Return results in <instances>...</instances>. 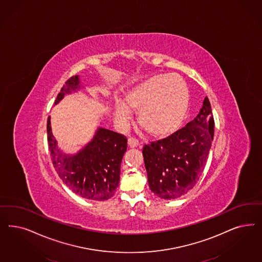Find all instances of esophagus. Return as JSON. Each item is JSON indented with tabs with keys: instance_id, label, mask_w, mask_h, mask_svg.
Returning a JSON list of instances; mask_svg holds the SVG:
<instances>
[{
	"instance_id": "1",
	"label": "esophagus",
	"mask_w": 262,
	"mask_h": 262,
	"mask_svg": "<svg viewBox=\"0 0 262 262\" xmlns=\"http://www.w3.org/2000/svg\"><path fill=\"white\" fill-rule=\"evenodd\" d=\"M139 141L135 139V138H129L128 139V145L130 146V147H132V148H134V147H137V146H139Z\"/></svg>"
}]
</instances>
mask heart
Segmentation results:
<instances>
[{
  "label": "heart",
  "instance_id": "b5f03b06",
  "mask_svg": "<svg viewBox=\"0 0 262 262\" xmlns=\"http://www.w3.org/2000/svg\"><path fill=\"white\" fill-rule=\"evenodd\" d=\"M189 92L182 78L176 74L156 75L127 90L114 106V117L125 124L130 112L137 111L140 126L154 137L173 134L185 118Z\"/></svg>",
  "mask_w": 262,
  "mask_h": 262
}]
</instances>
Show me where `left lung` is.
<instances>
[{
    "mask_svg": "<svg viewBox=\"0 0 262 262\" xmlns=\"http://www.w3.org/2000/svg\"><path fill=\"white\" fill-rule=\"evenodd\" d=\"M214 137L207 96L198 116L185 127L143 148L148 185L164 200H174L194 188L205 167Z\"/></svg>",
    "mask_w": 262,
    "mask_h": 262,
    "instance_id": "left-lung-1",
    "label": "left lung"
}]
</instances>
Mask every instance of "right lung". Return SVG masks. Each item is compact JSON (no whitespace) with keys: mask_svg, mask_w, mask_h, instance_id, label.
Instances as JSON below:
<instances>
[{"mask_svg":"<svg viewBox=\"0 0 262 262\" xmlns=\"http://www.w3.org/2000/svg\"><path fill=\"white\" fill-rule=\"evenodd\" d=\"M80 77H71L61 88L55 105L66 95L83 89ZM48 144L53 165L62 182L75 194L90 201H107L118 187L120 164L126 151L127 139L99 127L91 142L74 154H67L52 133L51 117L47 120Z\"/></svg>","mask_w":262,"mask_h":262,"instance_id":"add662e5","label":"right lung"}]
</instances>
